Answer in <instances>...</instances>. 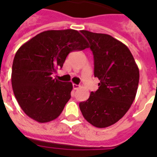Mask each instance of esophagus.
<instances>
[{
  "label": "esophagus",
  "mask_w": 157,
  "mask_h": 157,
  "mask_svg": "<svg viewBox=\"0 0 157 157\" xmlns=\"http://www.w3.org/2000/svg\"><path fill=\"white\" fill-rule=\"evenodd\" d=\"M72 86H73V89L76 90H77V89L80 87V86H78V85H76V84H72Z\"/></svg>",
  "instance_id": "1"
}]
</instances>
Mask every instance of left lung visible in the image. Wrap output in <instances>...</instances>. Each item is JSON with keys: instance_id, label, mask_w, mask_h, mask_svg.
Here are the masks:
<instances>
[{"instance_id": "left-lung-1", "label": "left lung", "mask_w": 157, "mask_h": 157, "mask_svg": "<svg viewBox=\"0 0 157 157\" xmlns=\"http://www.w3.org/2000/svg\"><path fill=\"white\" fill-rule=\"evenodd\" d=\"M90 44L98 90L79 103L84 118L92 125L106 128L124 117L137 94L139 70L126 45L112 36L81 30Z\"/></svg>"}]
</instances>
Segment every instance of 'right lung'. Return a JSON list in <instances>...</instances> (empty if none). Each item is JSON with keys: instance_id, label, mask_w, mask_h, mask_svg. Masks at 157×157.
I'll list each match as a JSON object with an SVG mask.
<instances>
[{"instance_id": "add662e5", "label": "right lung", "mask_w": 157, "mask_h": 157, "mask_svg": "<svg viewBox=\"0 0 157 157\" xmlns=\"http://www.w3.org/2000/svg\"><path fill=\"white\" fill-rule=\"evenodd\" d=\"M88 48L78 31L49 30L24 43L16 52L11 74L13 94L25 114L39 123L56 119L71 98V82L51 76L74 50Z\"/></svg>"}]
</instances>
